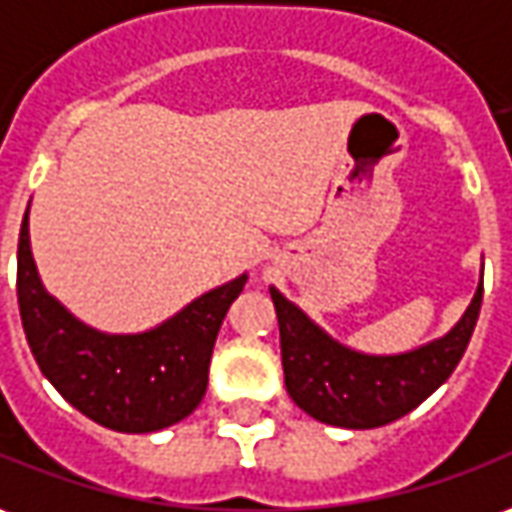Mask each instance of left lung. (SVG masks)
Instances as JSON below:
<instances>
[{
    "instance_id": "obj_1",
    "label": "left lung",
    "mask_w": 512,
    "mask_h": 512,
    "mask_svg": "<svg viewBox=\"0 0 512 512\" xmlns=\"http://www.w3.org/2000/svg\"><path fill=\"white\" fill-rule=\"evenodd\" d=\"M281 331V365L290 398L315 421L376 429L432 396L463 359L482 306V281L463 320L435 343L398 357H368L334 343L301 309L270 290Z\"/></svg>"
}]
</instances>
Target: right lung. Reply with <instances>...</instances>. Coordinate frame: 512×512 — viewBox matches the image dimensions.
Returning <instances> with one entry per match:
<instances>
[{"instance_id": "add662e5", "label": "right lung", "mask_w": 512, "mask_h": 512, "mask_svg": "<svg viewBox=\"0 0 512 512\" xmlns=\"http://www.w3.org/2000/svg\"><path fill=\"white\" fill-rule=\"evenodd\" d=\"M245 281L248 276H239L200 295L153 331L102 334L44 292L30 253L27 214L21 220L16 295L30 351L74 410L114 432H158L197 410L222 320Z\"/></svg>"}]
</instances>
